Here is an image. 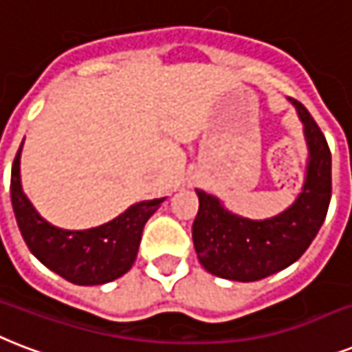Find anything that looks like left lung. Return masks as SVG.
I'll use <instances>...</instances> for the list:
<instances>
[{
	"mask_svg": "<svg viewBox=\"0 0 352 352\" xmlns=\"http://www.w3.org/2000/svg\"><path fill=\"white\" fill-rule=\"evenodd\" d=\"M288 100L303 122L309 146L305 184L292 206L270 219L252 220L196 189L200 207L192 242L201 266L217 277L252 283L288 268L307 252L325 220L332 192L331 151L309 110L296 99Z\"/></svg>",
	"mask_w": 352,
	"mask_h": 352,
	"instance_id": "obj_1",
	"label": "left lung"
}]
</instances>
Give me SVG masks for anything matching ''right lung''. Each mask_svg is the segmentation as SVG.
Listing matches in <instances>:
<instances>
[{
    "label": "right lung",
    "mask_w": 352,
    "mask_h": 352,
    "mask_svg": "<svg viewBox=\"0 0 352 352\" xmlns=\"http://www.w3.org/2000/svg\"><path fill=\"white\" fill-rule=\"evenodd\" d=\"M21 146L12 163L10 200L21 236L32 255L54 274L80 287L104 285L126 274L138 257L146 220L156 213L165 198L138 201L97 228L62 230L42 219L21 189Z\"/></svg>",
    "instance_id": "right-lung-1"
}]
</instances>
